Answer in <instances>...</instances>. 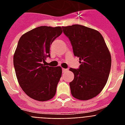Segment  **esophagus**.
<instances>
[{"mask_svg":"<svg viewBox=\"0 0 125 125\" xmlns=\"http://www.w3.org/2000/svg\"><path fill=\"white\" fill-rule=\"evenodd\" d=\"M67 69H62V72L63 73L67 72Z\"/></svg>","mask_w":125,"mask_h":125,"instance_id":"34e87169","label":"esophagus"}]
</instances>
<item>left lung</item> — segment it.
<instances>
[{"label":"left lung","mask_w":125,"mask_h":125,"mask_svg":"<svg viewBox=\"0 0 125 125\" xmlns=\"http://www.w3.org/2000/svg\"><path fill=\"white\" fill-rule=\"evenodd\" d=\"M73 54L79 58L78 69L70 68L74 78L69 83L71 94L79 100H89L100 93L110 72V53L101 33L80 24L62 26Z\"/></svg>","instance_id":"1"}]
</instances>
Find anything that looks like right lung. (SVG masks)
I'll return each mask as SVG.
<instances>
[{
	"mask_svg": "<svg viewBox=\"0 0 125 125\" xmlns=\"http://www.w3.org/2000/svg\"><path fill=\"white\" fill-rule=\"evenodd\" d=\"M60 26H42L23 34L13 56V65L21 87L30 98L46 101L54 97L62 76L60 67L45 65L50 47L60 36Z\"/></svg>",
	"mask_w": 125,
	"mask_h": 125,
	"instance_id": "add662e5",
	"label": "right lung"
}]
</instances>
